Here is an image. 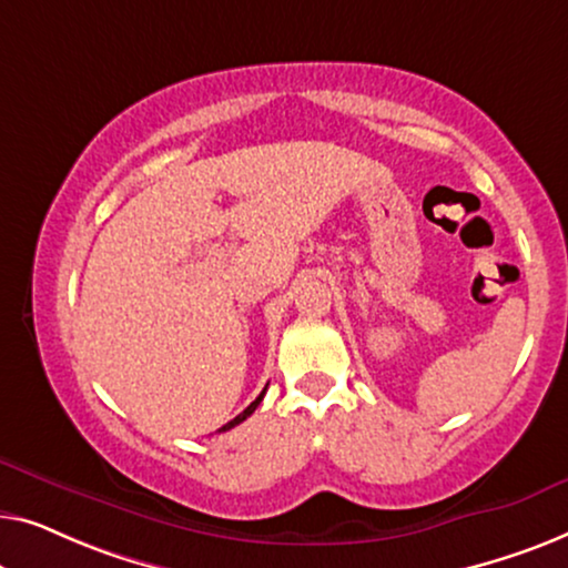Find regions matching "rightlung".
<instances>
[{
    "instance_id": "1",
    "label": "right lung",
    "mask_w": 568,
    "mask_h": 568,
    "mask_svg": "<svg viewBox=\"0 0 568 568\" xmlns=\"http://www.w3.org/2000/svg\"><path fill=\"white\" fill-rule=\"evenodd\" d=\"M262 396H265V390H262V394H260L257 398H254V402H252L250 406H246V409H244L242 414H239V417H234V419H231V422H226V425H223V427L219 429V433H226V429H231V427H236V425H242V422H244L246 417H250V414H252L254 409H257V406H260V402H262Z\"/></svg>"
}]
</instances>
